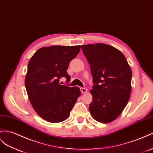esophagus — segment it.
Wrapping results in <instances>:
<instances>
[{"instance_id": "34e87169", "label": "esophagus", "mask_w": 153, "mask_h": 153, "mask_svg": "<svg viewBox=\"0 0 153 153\" xmlns=\"http://www.w3.org/2000/svg\"><path fill=\"white\" fill-rule=\"evenodd\" d=\"M80 90H81V92L82 93H86L88 91V89L87 88H83V87H81L80 88Z\"/></svg>"}]
</instances>
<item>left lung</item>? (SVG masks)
Segmentation results:
<instances>
[{
  "label": "left lung",
  "mask_w": 153,
  "mask_h": 153,
  "mask_svg": "<svg viewBox=\"0 0 153 153\" xmlns=\"http://www.w3.org/2000/svg\"><path fill=\"white\" fill-rule=\"evenodd\" d=\"M81 48L93 77L90 112L97 121L111 122L122 112L130 99V66L124 55L112 46L97 43L82 45Z\"/></svg>",
  "instance_id": "left-lung-1"
}]
</instances>
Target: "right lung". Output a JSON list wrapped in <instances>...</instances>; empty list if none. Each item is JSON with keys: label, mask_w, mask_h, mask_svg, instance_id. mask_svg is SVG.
<instances>
[{"label": "right lung", "mask_w": 153, "mask_h": 153, "mask_svg": "<svg viewBox=\"0 0 153 153\" xmlns=\"http://www.w3.org/2000/svg\"><path fill=\"white\" fill-rule=\"evenodd\" d=\"M81 46H51L39 49L31 57L25 78L29 100L39 116L50 123H59L69 117L81 91L78 87L61 85L68 65L79 53Z\"/></svg>", "instance_id": "obj_1"}]
</instances>
